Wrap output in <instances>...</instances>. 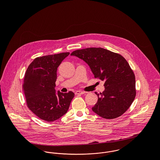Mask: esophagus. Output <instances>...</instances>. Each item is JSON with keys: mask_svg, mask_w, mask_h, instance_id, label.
I'll return each instance as SVG.
<instances>
[{"mask_svg": "<svg viewBox=\"0 0 160 160\" xmlns=\"http://www.w3.org/2000/svg\"><path fill=\"white\" fill-rule=\"evenodd\" d=\"M85 93V92L81 91H77L75 92L76 95H81V94H84Z\"/></svg>", "mask_w": 160, "mask_h": 160, "instance_id": "1", "label": "esophagus"}]
</instances>
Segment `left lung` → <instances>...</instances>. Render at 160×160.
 <instances>
[{"label": "left lung", "instance_id": "1", "mask_svg": "<svg viewBox=\"0 0 160 160\" xmlns=\"http://www.w3.org/2000/svg\"><path fill=\"white\" fill-rule=\"evenodd\" d=\"M71 55L84 60L94 78L104 81L105 91L98 96L92 111L105 119L116 118L130 107L136 95L135 75L120 54L103 48L91 47L73 51Z\"/></svg>", "mask_w": 160, "mask_h": 160}]
</instances>
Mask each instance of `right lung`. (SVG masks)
Instances as JSON below:
<instances>
[{"label": "right lung", "instance_id": "obj_1", "mask_svg": "<svg viewBox=\"0 0 160 160\" xmlns=\"http://www.w3.org/2000/svg\"><path fill=\"white\" fill-rule=\"evenodd\" d=\"M69 54L63 52L36 58L24 74L23 88L29 109L40 119L55 121L68 112L74 93L55 92L57 68Z\"/></svg>", "mask_w": 160, "mask_h": 160}]
</instances>
